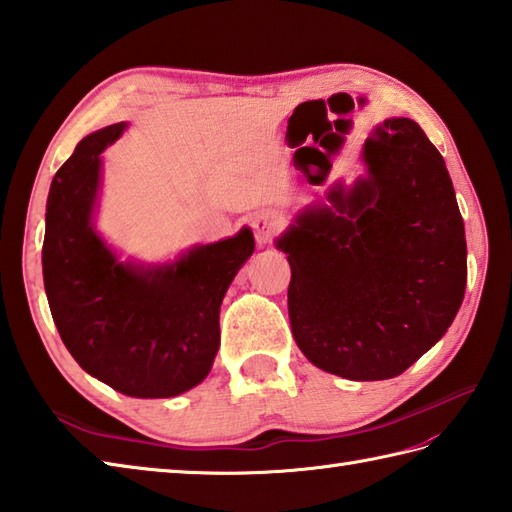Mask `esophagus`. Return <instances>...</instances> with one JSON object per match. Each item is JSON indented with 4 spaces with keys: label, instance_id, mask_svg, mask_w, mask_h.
Masks as SVG:
<instances>
[{
    "label": "esophagus",
    "instance_id": "34e87169",
    "mask_svg": "<svg viewBox=\"0 0 512 512\" xmlns=\"http://www.w3.org/2000/svg\"><path fill=\"white\" fill-rule=\"evenodd\" d=\"M249 223H252L254 236H256V241H258L260 245L269 243L271 234L276 232V219H274V214L267 212V210H258V212H254L252 217H249Z\"/></svg>",
    "mask_w": 512,
    "mask_h": 512
}]
</instances>
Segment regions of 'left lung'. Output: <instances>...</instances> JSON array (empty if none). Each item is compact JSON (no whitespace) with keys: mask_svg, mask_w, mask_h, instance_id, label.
Wrapping results in <instances>:
<instances>
[{"mask_svg":"<svg viewBox=\"0 0 512 512\" xmlns=\"http://www.w3.org/2000/svg\"><path fill=\"white\" fill-rule=\"evenodd\" d=\"M361 162L366 175L302 208L276 247L291 265L289 320L304 357L383 381L447 333L467 287V238L445 160L414 120L377 124Z\"/></svg>","mask_w":512,"mask_h":512,"instance_id":"8db88e82","label":"left lung"}]
</instances>
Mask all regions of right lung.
Segmentation results:
<instances>
[{"label": "right lung", "instance_id": "obj_1", "mask_svg": "<svg viewBox=\"0 0 512 512\" xmlns=\"http://www.w3.org/2000/svg\"><path fill=\"white\" fill-rule=\"evenodd\" d=\"M127 122L89 133L50 186L43 285L65 348L87 374L135 399H170L195 388L217 357L219 311L254 234L195 245L157 265L122 260L94 225L102 151Z\"/></svg>", "mask_w": 512, "mask_h": 512}]
</instances>
